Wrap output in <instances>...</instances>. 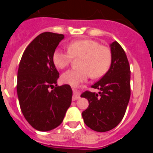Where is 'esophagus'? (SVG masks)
Masks as SVG:
<instances>
[{"label":"esophagus","instance_id":"obj_1","mask_svg":"<svg viewBox=\"0 0 153 153\" xmlns=\"http://www.w3.org/2000/svg\"><path fill=\"white\" fill-rule=\"evenodd\" d=\"M79 98V92L77 90L74 89V97H73V100H76Z\"/></svg>","mask_w":153,"mask_h":153}]
</instances>
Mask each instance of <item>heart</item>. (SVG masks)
<instances>
[{
	"label": "heart",
	"mask_w": 153,
	"mask_h": 153,
	"mask_svg": "<svg viewBox=\"0 0 153 153\" xmlns=\"http://www.w3.org/2000/svg\"><path fill=\"white\" fill-rule=\"evenodd\" d=\"M68 52L60 49L53 53V62L59 69L67 67L73 58H79L78 69L69 70L61 76V80L67 84L76 86L91 76L101 77L109 70L112 62V53L106 46L100 45L93 40L73 41L67 46Z\"/></svg>",
	"instance_id": "1"
}]
</instances>
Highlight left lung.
Instances as JSON below:
<instances>
[{
    "label": "left lung",
    "instance_id": "8db88e82",
    "mask_svg": "<svg viewBox=\"0 0 153 153\" xmlns=\"http://www.w3.org/2000/svg\"><path fill=\"white\" fill-rule=\"evenodd\" d=\"M112 62L109 70L92 86L98 93L86 91L89 106L82 113L85 124L97 132H106L123 118L130 98V67L125 51L117 41L109 44Z\"/></svg>",
    "mask_w": 153,
    "mask_h": 153
}]
</instances>
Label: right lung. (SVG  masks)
<instances>
[{
	"instance_id": "add662e5",
	"label": "right lung",
	"mask_w": 153,
	"mask_h": 153,
	"mask_svg": "<svg viewBox=\"0 0 153 153\" xmlns=\"http://www.w3.org/2000/svg\"><path fill=\"white\" fill-rule=\"evenodd\" d=\"M63 39V34L40 33L27 46L19 64V103L24 118L36 130L46 132L60 126L72 101L70 85L56 84L59 73L52 59Z\"/></svg>"
}]
</instances>
